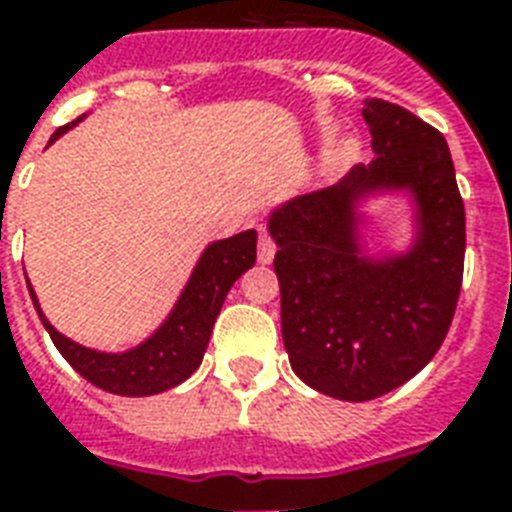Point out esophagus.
Listing matches in <instances>:
<instances>
[{
  "label": "esophagus",
  "instance_id": "esophagus-1",
  "mask_svg": "<svg viewBox=\"0 0 512 512\" xmlns=\"http://www.w3.org/2000/svg\"><path fill=\"white\" fill-rule=\"evenodd\" d=\"M273 255H276V241L271 239V233L260 228V244H257V260L260 263H271Z\"/></svg>",
  "mask_w": 512,
  "mask_h": 512
}]
</instances>
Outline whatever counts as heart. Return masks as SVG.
<instances>
[{"label": "heart", "instance_id": "obj_1", "mask_svg": "<svg viewBox=\"0 0 512 512\" xmlns=\"http://www.w3.org/2000/svg\"><path fill=\"white\" fill-rule=\"evenodd\" d=\"M350 156H353V143H342L335 154L329 156V164H332V167H342V164L350 162Z\"/></svg>", "mask_w": 512, "mask_h": 512}]
</instances>
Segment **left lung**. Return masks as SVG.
I'll return each mask as SVG.
<instances>
[{
	"instance_id": "obj_1",
	"label": "left lung",
	"mask_w": 512,
	"mask_h": 512,
	"mask_svg": "<svg viewBox=\"0 0 512 512\" xmlns=\"http://www.w3.org/2000/svg\"><path fill=\"white\" fill-rule=\"evenodd\" d=\"M374 159L345 183L279 207L281 337L305 385L342 401H372L412 380L452 327L465 268V204L444 135L388 100H364ZM406 187L418 201L409 256L360 255L355 201Z\"/></svg>"
}]
</instances>
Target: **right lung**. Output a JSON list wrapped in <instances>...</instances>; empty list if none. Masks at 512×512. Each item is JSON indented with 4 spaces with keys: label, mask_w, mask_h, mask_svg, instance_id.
Segmentation results:
<instances>
[{
    "label": "right lung",
    "mask_w": 512,
    "mask_h": 512,
    "mask_svg": "<svg viewBox=\"0 0 512 512\" xmlns=\"http://www.w3.org/2000/svg\"><path fill=\"white\" fill-rule=\"evenodd\" d=\"M76 122L60 127L52 140L71 130ZM255 260V231L236 233L231 239L209 244L199 265L193 268L191 281L185 284L170 319L164 321L143 345L127 350V353H100V350L84 348L79 342L63 337L39 311L34 289L28 287V292H31L36 313H39L44 329L50 332L60 356L66 358L84 380L108 390V393H116V396H154V393L175 388L199 369L225 295L231 292L233 281L255 265Z\"/></svg>",
    "instance_id": "right-lung-1"
}]
</instances>
